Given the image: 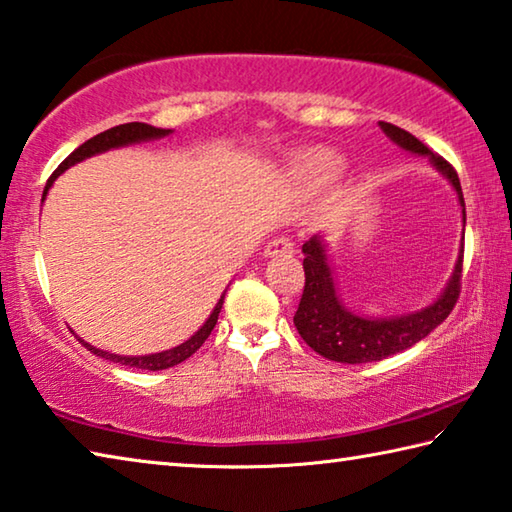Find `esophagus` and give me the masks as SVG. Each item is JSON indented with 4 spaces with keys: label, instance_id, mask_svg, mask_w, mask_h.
<instances>
[{
    "label": "esophagus",
    "instance_id": "34e87169",
    "mask_svg": "<svg viewBox=\"0 0 512 512\" xmlns=\"http://www.w3.org/2000/svg\"><path fill=\"white\" fill-rule=\"evenodd\" d=\"M294 242L290 238H274L267 242L265 256H281V254H292Z\"/></svg>",
    "mask_w": 512,
    "mask_h": 512
}]
</instances>
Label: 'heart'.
I'll return each mask as SVG.
<instances>
[{"mask_svg":"<svg viewBox=\"0 0 512 512\" xmlns=\"http://www.w3.org/2000/svg\"><path fill=\"white\" fill-rule=\"evenodd\" d=\"M339 170H342V157L328 148H308L292 161L294 179L310 188L333 182Z\"/></svg>","mask_w":512,"mask_h":512,"instance_id":"heart-1","label":"heart"}]
</instances>
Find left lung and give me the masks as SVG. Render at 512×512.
I'll return each mask as SVG.
<instances>
[{"instance_id": "left-lung-1", "label": "left lung", "mask_w": 512, "mask_h": 512, "mask_svg": "<svg viewBox=\"0 0 512 512\" xmlns=\"http://www.w3.org/2000/svg\"><path fill=\"white\" fill-rule=\"evenodd\" d=\"M384 134L398 143L402 150L427 155L432 164L441 170V175L450 179L459 195L463 209L465 227V202L456 170L447 161L429 150L423 141L414 134L398 128V125L380 121ZM303 272H306V285L294 315V326L312 351L342 364H362L378 362L384 357L396 355L405 348L418 344L436 326H441L447 315L454 310L461 294V272H463V249L459 251V261L454 265V274L447 288L443 290L432 306L414 312V315L393 317V319H369L346 310L337 297L333 270L328 265L326 247L321 236H312L303 245Z\"/></svg>"}]
</instances>
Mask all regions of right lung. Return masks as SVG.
<instances>
[{
  "mask_svg": "<svg viewBox=\"0 0 512 512\" xmlns=\"http://www.w3.org/2000/svg\"><path fill=\"white\" fill-rule=\"evenodd\" d=\"M170 134V130L164 128H155V125H148V123H123V125H116V128L105 130L101 134H96V137L87 139L83 146H78L71 155L62 161V164L53 170V175L49 177L47 186H44V193H42V200L47 197V191L53 184V179H56L60 173H65L69 166L78 164V161H83L92 155H98V152H105L110 148H121V146H128V143H139V141H148V139H159V137H166ZM222 303H224V294L220 297V301L215 303L213 312L209 315V319L204 321V326L197 330V333L186 339L184 344H179L175 348H170V351L164 353H155V355H139V357H128V355H114V353H105L101 348H94L92 344H87L85 339L78 337V342H83V346L87 351H92L98 357H105V360L116 362V364H125V366H134V369H141V371H161V369H170V366H175L179 362H184L191 357L197 348H200L206 337L211 335V330L218 324V315L222 310Z\"/></svg>",
  "mask_w": 512,
  "mask_h": 512,
  "instance_id": "add662e5",
  "label": "right lung"
}]
</instances>
